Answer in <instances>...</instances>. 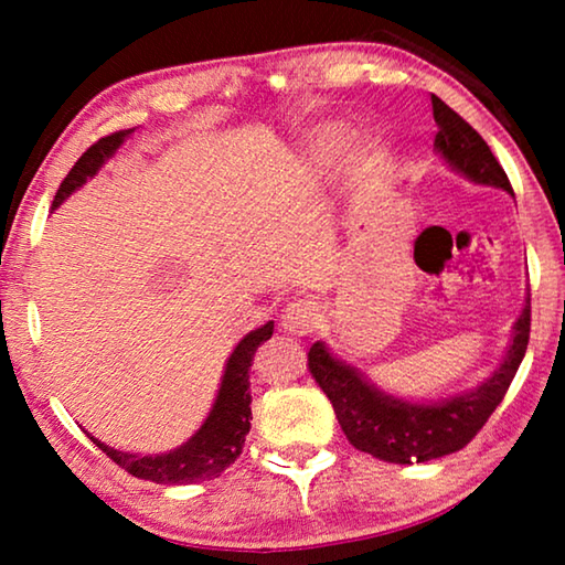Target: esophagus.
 <instances>
[{
    "instance_id": "34e87169",
    "label": "esophagus",
    "mask_w": 565,
    "mask_h": 565,
    "mask_svg": "<svg viewBox=\"0 0 565 565\" xmlns=\"http://www.w3.org/2000/svg\"><path fill=\"white\" fill-rule=\"evenodd\" d=\"M317 306L306 299H294L291 303H286L281 313V329L286 333H294V337H306V333H311L313 327H317Z\"/></svg>"
}]
</instances>
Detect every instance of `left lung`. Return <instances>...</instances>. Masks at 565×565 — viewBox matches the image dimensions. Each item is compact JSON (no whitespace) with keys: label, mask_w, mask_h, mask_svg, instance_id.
I'll return each mask as SVG.
<instances>
[{"label":"left lung","mask_w":565,"mask_h":565,"mask_svg":"<svg viewBox=\"0 0 565 565\" xmlns=\"http://www.w3.org/2000/svg\"><path fill=\"white\" fill-rule=\"evenodd\" d=\"M431 107L438 127L434 147L448 161V167L471 179L473 184L503 189L513 196L509 177L481 134L436 94H431ZM529 337L531 296L525 299L519 321L513 323V337L501 366L481 386L436 404H416L384 394L349 363L333 359L323 341L309 349V371L329 396L351 446L388 463H424L461 451L481 431L509 391L529 349Z\"/></svg>","instance_id":"8db88e82"}]
</instances>
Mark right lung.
Masks as SVG:
<instances>
[{"instance_id":"obj_1","label":"right lung","mask_w":565,"mask_h":565,"mask_svg":"<svg viewBox=\"0 0 565 565\" xmlns=\"http://www.w3.org/2000/svg\"><path fill=\"white\" fill-rule=\"evenodd\" d=\"M131 131L134 129L114 131L84 151V154L76 159L70 174L64 177L60 189H56L52 209L60 206L72 191H76L84 181L97 174L104 161L117 154V149L124 145V139H127ZM271 333L274 321H266L262 329L246 333V337L236 343V349L226 361L222 386H218L216 401L212 411H209L206 420L186 444H181L174 451L139 456L117 451V448L102 444L99 438H94L92 434L87 436L111 458L114 463L121 466L124 471H129L131 476L145 478V481L184 486L218 478L222 471H226V468L236 461L238 454H242L246 434L248 428H252V420H248L252 418V384H248V369H252L256 349H259L266 339H271Z\"/></svg>"}]
</instances>
